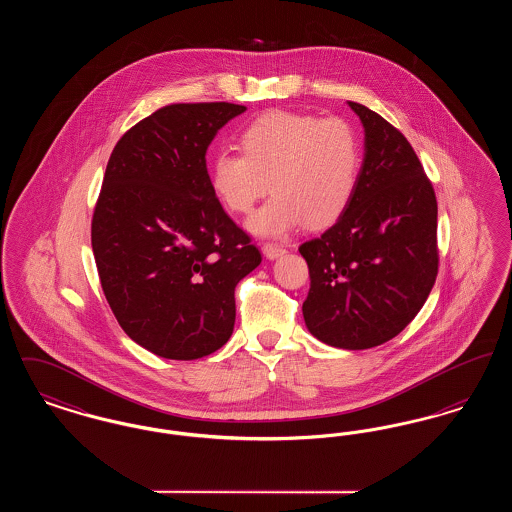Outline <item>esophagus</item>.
Returning <instances> with one entry per match:
<instances>
[{
  "mask_svg": "<svg viewBox=\"0 0 512 512\" xmlns=\"http://www.w3.org/2000/svg\"><path fill=\"white\" fill-rule=\"evenodd\" d=\"M263 251H265V255H267L268 259H278V257H282V255L286 253V247H284V245L267 242V244L263 245Z\"/></svg>",
  "mask_w": 512,
  "mask_h": 512,
  "instance_id": "34e87169",
  "label": "esophagus"
}]
</instances>
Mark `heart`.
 I'll list each match as a JSON object with an SVG mask.
<instances>
[{"label": "heart", "instance_id": "1", "mask_svg": "<svg viewBox=\"0 0 512 512\" xmlns=\"http://www.w3.org/2000/svg\"><path fill=\"white\" fill-rule=\"evenodd\" d=\"M242 153L220 151L209 180L222 207L251 215L261 236H282L301 222L324 228L349 207L361 172V140L351 122L272 111L247 124L240 136Z\"/></svg>", "mask_w": 512, "mask_h": 512}]
</instances>
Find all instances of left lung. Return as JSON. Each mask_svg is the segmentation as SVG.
<instances>
[{
  "instance_id": "1",
  "label": "left lung",
  "mask_w": 512,
  "mask_h": 512,
  "mask_svg": "<svg viewBox=\"0 0 512 512\" xmlns=\"http://www.w3.org/2000/svg\"><path fill=\"white\" fill-rule=\"evenodd\" d=\"M349 107L365 126V161L345 213L299 245L311 276L303 317L328 345L368 349L395 338L434 288L438 201L409 140L365 105Z\"/></svg>"
}]
</instances>
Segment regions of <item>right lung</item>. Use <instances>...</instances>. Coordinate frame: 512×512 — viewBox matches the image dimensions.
<instances>
[{"label":"right lung","instance_id":"obj_1","mask_svg":"<svg viewBox=\"0 0 512 512\" xmlns=\"http://www.w3.org/2000/svg\"><path fill=\"white\" fill-rule=\"evenodd\" d=\"M228 101L171 103L122 134L94 217L92 249L105 299L128 338L192 361L234 330L236 284L261 263L251 236L213 194L205 153Z\"/></svg>","mask_w":512,"mask_h":512}]
</instances>
